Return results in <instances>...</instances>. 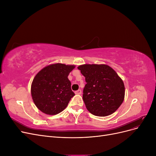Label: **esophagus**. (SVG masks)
I'll list each match as a JSON object with an SVG mask.
<instances>
[{
    "mask_svg": "<svg viewBox=\"0 0 156 156\" xmlns=\"http://www.w3.org/2000/svg\"><path fill=\"white\" fill-rule=\"evenodd\" d=\"M81 92H82L81 90V89H79L78 90H77V91H75V94H81Z\"/></svg>",
    "mask_w": 156,
    "mask_h": 156,
    "instance_id": "obj_1",
    "label": "esophagus"
}]
</instances>
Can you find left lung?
Instances as JSON below:
<instances>
[{"label": "left lung", "instance_id": "1", "mask_svg": "<svg viewBox=\"0 0 156 156\" xmlns=\"http://www.w3.org/2000/svg\"><path fill=\"white\" fill-rule=\"evenodd\" d=\"M77 68L87 82L83 99L87 110L98 116L115 112L125 96L124 82L115 71L106 64H83Z\"/></svg>", "mask_w": 156, "mask_h": 156}]
</instances>
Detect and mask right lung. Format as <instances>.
Returning a JSON list of instances; mask_svg holds the SVG:
<instances>
[{
  "instance_id": "obj_1",
  "label": "right lung",
  "mask_w": 156,
  "mask_h": 156,
  "mask_svg": "<svg viewBox=\"0 0 156 156\" xmlns=\"http://www.w3.org/2000/svg\"><path fill=\"white\" fill-rule=\"evenodd\" d=\"M75 67L74 65L53 64L36 74L32 83L31 95L39 110L45 114L55 115L65 109L75 96L68 78Z\"/></svg>"
}]
</instances>
